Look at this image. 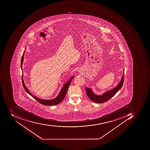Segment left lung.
Returning <instances> with one entry per match:
<instances>
[{"instance_id": "left-lung-1", "label": "left lung", "mask_w": 150, "mask_h": 150, "mask_svg": "<svg viewBox=\"0 0 150 150\" xmlns=\"http://www.w3.org/2000/svg\"><path fill=\"white\" fill-rule=\"evenodd\" d=\"M124 81V72L122 78H121L120 82L117 85L116 87L113 90L106 92L104 93L102 96H98L95 95L91 89L86 88V92L88 96L91 100L92 101L95 103H102L103 102H106L110 100L111 97L115 95L117 92L118 91L123 85Z\"/></svg>"}]
</instances>
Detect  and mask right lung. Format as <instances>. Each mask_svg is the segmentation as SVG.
I'll use <instances>...</instances> for the list:
<instances>
[{
    "mask_svg": "<svg viewBox=\"0 0 150 150\" xmlns=\"http://www.w3.org/2000/svg\"><path fill=\"white\" fill-rule=\"evenodd\" d=\"M25 51H23V54L22 56L21 60V67L22 69L23 62V57H24V54H25ZM23 74H22V76ZM74 77L73 76L71 78L70 80H69L67 82L64 84V85L63 87L62 88V89H61V91H60L59 95V96H58L57 97H56L55 99L50 100H42V99H39V98H37L36 96H33L32 94L30 93V92L29 91V90H28L26 87L25 86L23 79L22 80V82L23 88L25 89V91L27 92V93H28L29 95H30L32 97L34 98V99H35L36 100H37L39 103L45 105H58V104H59V103L62 101L63 99H64V97H65V95H66V93H67V92L69 86L70 85V83L71 82L72 80Z\"/></svg>",
    "mask_w": 150,
    "mask_h": 150,
    "instance_id": "1",
    "label": "right lung"
}]
</instances>
